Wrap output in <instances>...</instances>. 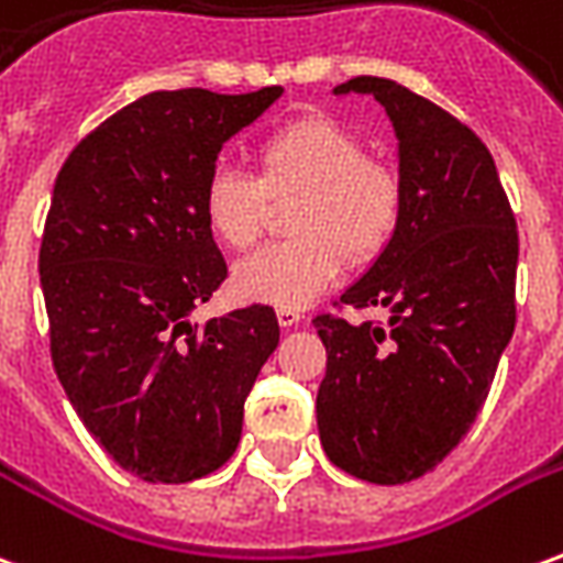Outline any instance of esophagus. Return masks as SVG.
I'll return each instance as SVG.
<instances>
[{
	"label": "esophagus",
	"instance_id": "esophagus-1",
	"mask_svg": "<svg viewBox=\"0 0 563 563\" xmlns=\"http://www.w3.org/2000/svg\"><path fill=\"white\" fill-rule=\"evenodd\" d=\"M301 310L298 307H277V322H280L283 329H292V325H298L301 322Z\"/></svg>",
	"mask_w": 563,
	"mask_h": 563
}]
</instances>
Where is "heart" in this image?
<instances>
[{"label":"heart","instance_id":"1","mask_svg":"<svg viewBox=\"0 0 563 563\" xmlns=\"http://www.w3.org/2000/svg\"><path fill=\"white\" fill-rule=\"evenodd\" d=\"M256 174L217 168L201 189L208 232L229 250H250L268 201L298 198L295 241L258 250L234 268L246 301L305 307L341 277L346 258L367 265L391 244L401 222V177L367 156L365 141L331 117H301L274 129L253 150Z\"/></svg>","mask_w":563,"mask_h":563}]
</instances>
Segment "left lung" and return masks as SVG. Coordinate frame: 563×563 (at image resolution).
Instances as JSON below:
<instances>
[{"mask_svg": "<svg viewBox=\"0 0 563 563\" xmlns=\"http://www.w3.org/2000/svg\"><path fill=\"white\" fill-rule=\"evenodd\" d=\"M389 114L401 222L338 307H386L389 329L317 313L322 449L341 471L398 485L434 471L483 410L516 329L519 232L495 159L459 117L389 78L346 80Z\"/></svg>", "mask_w": 563, "mask_h": 563, "instance_id": "left-lung-1", "label": "left lung"}]
</instances>
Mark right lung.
Listing matches in <instances>:
<instances>
[{
    "label": "right lung",
    "mask_w": 563,
    "mask_h": 563,
    "mask_svg": "<svg viewBox=\"0 0 563 563\" xmlns=\"http://www.w3.org/2000/svg\"><path fill=\"white\" fill-rule=\"evenodd\" d=\"M280 92H147L56 174L38 250L51 358L87 431L144 483H192L232 459L280 341L268 305L189 322L229 277L201 213L205 180Z\"/></svg>",
    "instance_id": "obj_1"
}]
</instances>
